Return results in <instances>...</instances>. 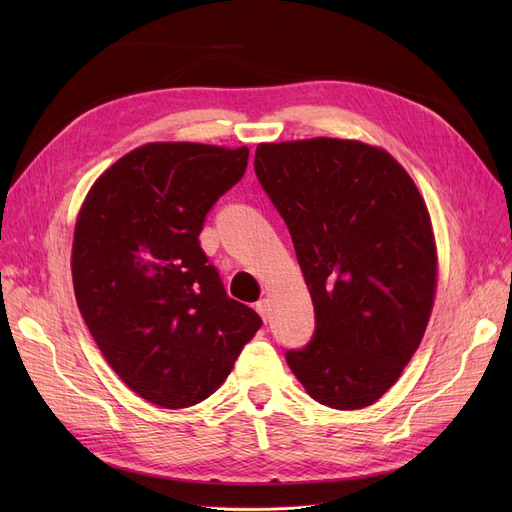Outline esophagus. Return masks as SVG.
<instances>
[{
  "mask_svg": "<svg viewBox=\"0 0 512 512\" xmlns=\"http://www.w3.org/2000/svg\"><path fill=\"white\" fill-rule=\"evenodd\" d=\"M269 309H271L269 299H260V301L256 303V312L262 316V320H267V318H269Z\"/></svg>",
  "mask_w": 512,
  "mask_h": 512,
  "instance_id": "1",
  "label": "esophagus"
}]
</instances>
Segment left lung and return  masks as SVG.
I'll list each match as a JSON object with an SVG mask.
<instances>
[{"instance_id": "1", "label": "left lung", "mask_w": 512, "mask_h": 512, "mask_svg": "<svg viewBox=\"0 0 512 512\" xmlns=\"http://www.w3.org/2000/svg\"><path fill=\"white\" fill-rule=\"evenodd\" d=\"M254 168L316 312L312 344L286 354L292 374L322 406L376 404L421 344L436 297L421 192L389 151L350 138L260 143Z\"/></svg>"}]
</instances>
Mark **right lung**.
I'll return each mask as SVG.
<instances>
[{
	"label": "right lung",
	"instance_id": "1",
	"mask_svg": "<svg viewBox=\"0 0 512 512\" xmlns=\"http://www.w3.org/2000/svg\"><path fill=\"white\" fill-rule=\"evenodd\" d=\"M247 158V147L147 143L104 170L76 215V303L108 365L149 404H200L262 324L198 243Z\"/></svg>",
	"mask_w": 512,
	"mask_h": 512
}]
</instances>
